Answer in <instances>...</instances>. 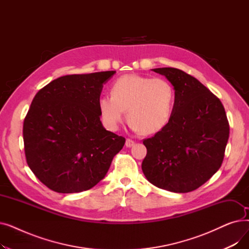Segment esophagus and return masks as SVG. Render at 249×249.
<instances>
[{
	"label": "esophagus",
	"instance_id": "34e87169",
	"mask_svg": "<svg viewBox=\"0 0 249 249\" xmlns=\"http://www.w3.org/2000/svg\"><path fill=\"white\" fill-rule=\"evenodd\" d=\"M134 141L133 140H131V139H127L126 140V143H125V145H126V147H131V146H133L134 145Z\"/></svg>",
	"mask_w": 249,
	"mask_h": 249
}]
</instances>
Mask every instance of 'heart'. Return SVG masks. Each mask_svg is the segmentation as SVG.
Returning <instances> with one entry per match:
<instances>
[{
	"instance_id": "obj_1",
	"label": "heart",
	"mask_w": 249,
	"mask_h": 249,
	"mask_svg": "<svg viewBox=\"0 0 249 249\" xmlns=\"http://www.w3.org/2000/svg\"><path fill=\"white\" fill-rule=\"evenodd\" d=\"M175 103L173 86L162 78L126 74L113 84L112 95L99 99L102 119L109 129L117 130L127 117L141 134H154L171 119Z\"/></svg>"
}]
</instances>
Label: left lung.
Instances as JSON below:
<instances>
[{
  "label": "left lung",
  "mask_w": 249,
  "mask_h": 249,
  "mask_svg": "<svg viewBox=\"0 0 249 249\" xmlns=\"http://www.w3.org/2000/svg\"><path fill=\"white\" fill-rule=\"evenodd\" d=\"M175 89L171 119L143 140L142 172L155 187L189 193L217 173L224 159L229 124L223 105L197 78L174 68L153 69Z\"/></svg>",
  "instance_id": "obj_1"
}]
</instances>
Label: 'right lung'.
<instances>
[{
  "mask_svg": "<svg viewBox=\"0 0 249 249\" xmlns=\"http://www.w3.org/2000/svg\"><path fill=\"white\" fill-rule=\"evenodd\" d=\"M114 71L60 76L38 91L23 125L26 160L50 190L71 194L107 175L125 138L104 128L99 99Z\"/></svg>",
  "mask_w": 249,
  "mask_h": 249,
  "instance_id": "add662e5",
  "label": "right lung"
}]
</instances>
